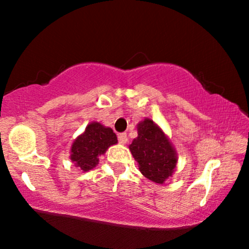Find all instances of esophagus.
Listing matches in <instances>:
<instances>
[{"label": "esophagus", "mask_w": 249, "mask_h": 249, "mask_svg": "<svg viewBox=\"0 0 249 249\" xmlns=\"http://www.w3.org/2000/svg\"><path fill=\"white\" fill-rule=\"evenodd\" d=\"M118 141L121 144H126L127 142V136L126 133H119L118 134Z\"/></svg>", "instance_id": "1"}]
</instances>
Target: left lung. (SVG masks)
I'll list each match as a JSON object with an SVG mask.
<instances>
[{"label":"left lung","mask_w":249,"mask_h":249,"mask_svg":"<svg viewBox=\"0 0 249 249\" xmlns=\"http://www.w3.org/2000/svg\"><path fill=\"white\" fill-rule=\"evenodd\" d=\"M138 137L128 146L144 177L157 184H164L172 177L178 162L177 151L159 125L145 118L137 125Z\"/></svg>","instance_id":"1"}]
</instances>
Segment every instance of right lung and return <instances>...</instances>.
I'll return each mask as SVG.
<instances>
[{
    "instance_id": "add662e5",
    "label": "right lung",
    "mask_w": 249,
    "mask_h": 249,
    "mask_svg": "<svg viewBox=\"0 0 249 249\" xmlns=\"http://www.w3.org/2000/svg\"><path fill=\"white\" fill-rule=\"evenodd\" d=\"M117 142V136L112 128L104 126L98 122H92L72 142L70 159L75 162L76 167L83 172H88L98 165V157Z\"/></svg>"
}]
</instances>
